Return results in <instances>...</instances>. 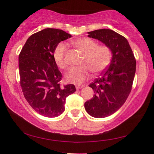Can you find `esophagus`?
Listing matches in <instances>:
<instances>
[{"label": "esophagus", "instance_id": "1", "mask_svg": "<svg viewBox=\"0 0 154 154\" xmlns=\"http://www.w3.org/2000/svg\"><path fill=\"white\" fill-rule=\"evenodd\" d=\"M83 87L84 85H76L75 86V88H76V90H79V89H81V88Z\"/></svg>", "mask_w": 154, "mask_h": 154}]
</instances>
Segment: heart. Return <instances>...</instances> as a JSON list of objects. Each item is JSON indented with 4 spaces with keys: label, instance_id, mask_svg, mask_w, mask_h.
<instances>
[{
    "label": "heart",
    "instance_id": "heart-1",
    "mask_svg": "<svg viewBox=\"0 0 154 154\" xmlns=\"http://www.w3.org/2000/svg\"><path fill=\"white\" fill-rule=\"evenodd\" d=\"M77 49L83 52L81 64L79 66L69 69L65 74V79L74 84H81L89 77L90 71L94 73L105 70L110 64L112 52L106 45H98L97 41L90 38H83L72 42ZM66 45L64 43H59L54 48L53 58L56 64L61 69L66 67L65 56Z\"/></svg>",
    "mask_w": 154,
    "mask_h": 154
}]
</instances>
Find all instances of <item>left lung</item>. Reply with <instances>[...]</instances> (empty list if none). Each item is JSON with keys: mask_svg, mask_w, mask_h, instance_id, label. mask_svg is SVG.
I'll list each match as a JSON object with an SVG mask.
<instances>
[{"mask_svg": "<svg viewBox=\"0 0 154 154\" xmlns=\"http://www.w3.org/2000/svg\"><path fill=\"white\" fill-rule=\"evenodd\" d=\"M111 48L112 60L108 68L90 84L94 96L85 102V109L92 117L105 118L123 106L131 92L136 71V60L128 40L113 30L98 29L88 32Z\"/></svg>", "mask_w": 154, "mask_h": 154, "instance_id": "left-lung-1", "label": "left lung"}]
</instances>
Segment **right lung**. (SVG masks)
Returning a JSON list of instances; mask_svg holds the SVG:
<instances>
[{
  "mask_svg": "<svg viewBox=\"0 0 154 154\" xmlns=\"http://www.w3.org/2000/svg\"><path fill=\"white\" fill-rule=\"evenodd\" d=\"M71 35L57 29H45L27 39L19 55L20 85L32 109L43 116L54 118L64 112L66 98L75 85L61 86L62 73L53 58L61 41Z\"/></svg>",
  "mask_w": 154,
  "mask_h": 154,
  "instance_id": "add662e5",
  "label": "right lung"
}]
</instances>
